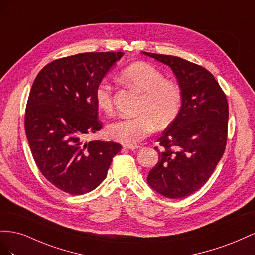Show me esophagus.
Segmentation results:
<instances>
[{"instance_id": "esophagus-1", "label": "esophagus", "mask_w": 255, "mask_h": 255, "mask_svg": "<svg viewBox=\"0 0 255 255\" xmlns=\"http://www.w3.org/2000/svg\"><path fill=\"white\" fill-rule=\"evenodd\" d=\"M123 147L125 149H130V150H134V149L140 148L139 145H124Z\"/></svg>"}]
</instances>
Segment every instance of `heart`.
<instances>
[{"label": "heart", "instance_id": "heart-1", "mask_svg": "<svg viewBox=\"0 0 255 255\" xmlns=\"http://www.w3.org/2000/svg\"><path fill=\"white\" fill-rule=\"evenodd\" d=\"M121 80L142 94L135 118H123L109 124L107 134L125 145H136L154 131L165 128L176 119L181 106V91L177 83L165 80L164 75L150 64L136 62L123 69ZM94 97L101 111H113L111 85L103 81L95 89Z\"/></svg>", "mask_w": 255, "mask_h": 255}]
</instances>
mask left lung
Here are the masks:
<instances>
[{
    "label": "left lung",
    "mask_w": 255,
    "mask_h": 255,
    "mask_svg": "<svg viewBox=\"0 0 255 255\" xmlns=\"http://www.w3.org/2000/svg\"><path fill=\"white\" fill-rule=\"evenodd\" d=\"M170 66L181 91L180 110L157 140L159 160L148 185L165 198L181 199L205 185L223 155L229 105L215 77L177 56L143 52Z\"/></svg>",
    "instance_id": "1"
}]
</instances>
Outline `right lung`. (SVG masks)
<instances>
[{"label": "right lung", "instance_id": "right-lung-1", "mask_svg": "<svg viewBox=\"0 0 255 255\" xmlns=\"http://www.w3.org/2000/svg\"><path fill=\"white\" fill-rule=\"evenodd\" d=\"M123 52H87L49 63L34 80L24 127L33 158L51 184L84 194L107 176L115 142H84L103 127L94 93Z\"/></svg>", "mask_w": 255, "mask_h": 255}]
</instances>
